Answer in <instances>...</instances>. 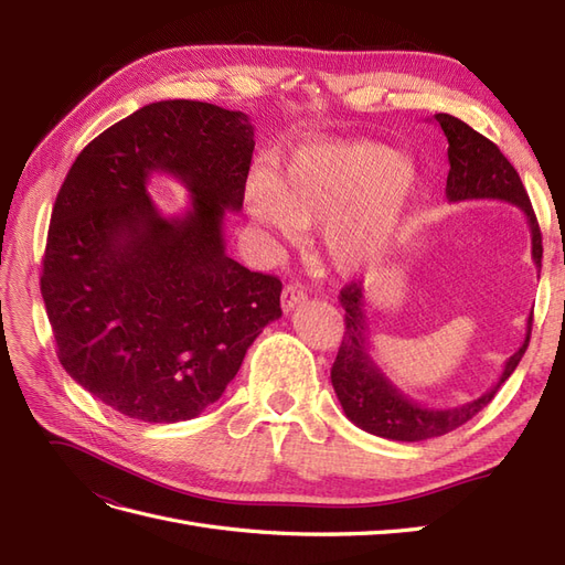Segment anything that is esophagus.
<instances>
[{
    "label": "esophagus",
    "instance_id": "1",
    "mask_svg": "<svg viewBox=\"0 0 565 565\" xmlns=\"http://www.w3.org/2000/svg\"><path fill=\"white\" fill-rule=\"evenodd\" d=\"M306 301V289L299 285V282H289L285 289H282V311L289 313L295 311L297 306H301Z\"/></svg>",
    "mask_w": 565,
    "mask_h": 565
}]
</instances>
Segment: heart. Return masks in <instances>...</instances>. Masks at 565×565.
Wrapping results in <instances>:
<instances>
[{
    "label": "heart",
    "instance_id": "b5f03b06",
    "mask_svg": "<svg viewBox=\"0 0 565 565\" xmlns=\"http://www.w3.org/2000/svg\"><path fill=\"white\" fill-rule=\"evenodd\" d=\"M419 185L417 164L396 148L365 139L313 141L289 150L270 177L254 174L247 202L285 237L322 224L328 262L355 276L391 254Z\"/></svg>",
    "mask_w": 565,
    "mask_h": 565
}]
</instances>
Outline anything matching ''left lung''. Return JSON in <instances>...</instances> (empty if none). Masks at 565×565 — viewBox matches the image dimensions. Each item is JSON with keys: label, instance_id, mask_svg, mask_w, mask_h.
Masks as SVG:
<instances>
[{"label": "left lung", "instance_id": "obj_1", "mask_svg": "<svg viewBox=\"0 0 565 565\" xmlns=\"http://www.w3.org/2000/svg\"><path fill=\"white\" fill-rule=\"evenodd\" d=\"M443 134L448 136V160L450 172L446 183V195L450 202L465 200H504L519 207L530 226V241H533V262L537 270L542 268V235L533 204L521 183V177L500 148L486 136L473 131L467 122L448 115H434ZM344 306L347 332L341 339L337 361L332 365V386L337 398L344 407L347 417L361 426L363 431L388 440L417 443L455 431L457 426L467 424L473 415L494 398V393L511 377L527 349L530 330H533V313L527 318L525 339L519 351L504 363L500 380L494 382L483 396H478L457 407H426L415 403L393 384L382 367L372 361L370 353V330L365 316V292L358 282L347 285L339 295Z\"/></svg>", "mask_w": 565, "mask_h": 565}]
</instances>
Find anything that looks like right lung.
<instances>
[{
  "label": "right lung",
  "mask_w": 565,
  "mask_h": 565,
  "mask_svg": "<svg viewBox=\"0 0 565 565\" xmlns=\"http://www.w3.org/2000/svg\"><path fill=\"white\" fill-rule=\"evenodd\" d=\"M252 150L245 113L158 100L96 136L67 172L42 299L63 370L119 415L198 417L282 316V282L226 254L224 218L243 207ZM152 173L186 185L181 217L147 195Z\"/></svg>",
  "instance_id": "right-lung-1"
}]
</instances>
